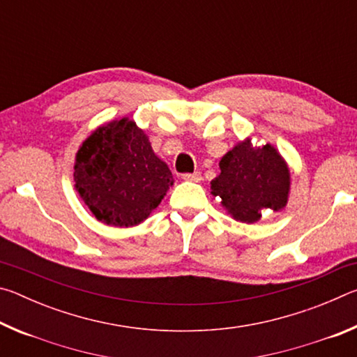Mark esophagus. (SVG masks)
I'll return each instance as SVG.
<instances>
[{
	"instance_id": "esophagus-1",
	"label": "esophagus",
	"mask_w": 357,
	"mask_h": 357,
	"mask_svg": "<svg viewBox=\"0 0 357 357\" xmlns=\"http://www.w3.org/2000/svg\"><path fill=\"white\" fill-rule=\"evenodd\" d=\"M184 181H192V183H200L202 181V173L195 172V173H184L183 174Z\"/></svg>"
}]
</instances>
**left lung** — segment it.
I'll return each instance as SVG.
<instances>
[{
  "instance_id": "1",
  "label": "left lung",
  "mask_w": 357,
  "mask_h": 357,
  "mask_svg": "<svg viewBox=\"0 0 357 357\" xmlns=\"http://www.w3.org/2000/svg\"><path fill=\"white\" fill-rule=\"evenodd\" d=\"M220 174L211 183L214 197L234 219L253 223L259 211H279L288 202L289 172L280 154L271 146L253 151L250 140L241 142L222 157Z\"/></svg>"
}]
</instances>
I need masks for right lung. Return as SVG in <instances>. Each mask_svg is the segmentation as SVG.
I'll list each match as a JSON object with an SVG mask.
<instances>
[{
    "label": "right lung",
    "instance_id": "add662e5",
    "mask_svg": "<svg viewBox=\"0 0 357 357\" xmlns=\"http://www.w3.org/2000/svg\"><path fill=\"white\" fill-rule=\"evenodd\" d=\"M75 187L96 219L134 227L159 206L173 184L172 172L154 154L134 121L102 126L77 153Z\"/></svg>",
    "mask_w": 357,
    "mask_h": 357
}]
</instances>
